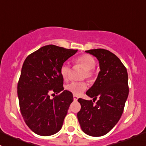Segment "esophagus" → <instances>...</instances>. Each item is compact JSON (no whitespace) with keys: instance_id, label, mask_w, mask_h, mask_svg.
Returning a JSON list of instances; mask_svg holds the SVG:
<instances>
[{"instance_id":"obj_1","label":"esophagus","mask_w":146,"mask_h":146,"mask_svg":"<svg viewBox=\"0 0 146 146\" xmlns=\"http://www.w3.org/2000/svg\"><path fill=\"white\" fill-rule=\"evenodd\" d=\"M78 99V97L77 95H73V100H74V101H77Z\"/></svg>"}]
</instances>
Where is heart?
I'll return each instance as SVG.
<instances>
[{
	"label": "heart",
	"mask_w": 146,
	"mask_h": 146,
	"mask_svg": "<svg viewBox=\"0 0 146 146\" xmlns=\"http://www.w3.org/2000/svg\"><path fill=\"white\" fill-rule=\"evenodd\" d=\"M76 64H80L85 68V70L82 72V78H92L94 76V68L95 67V60L90 54H83L80 56L75 60ZM70 66L67 63L61 65L60 68V73L65 81H68L70 79ZM88 88V84L85 81L72 82L66 86V90L73 93L74 95H80Z\"/></svg>",
	"instance_id": "heart-1"
}]
</instances>
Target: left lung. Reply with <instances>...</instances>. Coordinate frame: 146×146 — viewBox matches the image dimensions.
Here are the masks:
<instances>
[{
	"label": "left lung",
	"instance_id": "8db88e82",
	"mask_svg": "<svg viewBox=\"0 0 146 146\" xmlns=\"http://www.w3.org/2000/svg\"><path fill=\"white\" fill-rule=\"evenodd\" d=\"M85 52L98 58L100 71L86 92L93 101L78 100L81 109L77 117L84 133L99 137L110 132L121 117L129 95L128 73L120 59L108 50L97 48Z\"/></svg>",
	"mask_w": 146,
	"mask_h": 146
}]
</instances>
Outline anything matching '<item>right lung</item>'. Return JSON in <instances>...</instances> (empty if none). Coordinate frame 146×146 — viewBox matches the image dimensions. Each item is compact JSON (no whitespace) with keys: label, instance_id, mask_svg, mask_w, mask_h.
Masks as SVG:
<instances>
[{"label":"right lung","instance_id":"obj_1","mask_svg":"<svg viewBox=\"0 0 146 146\" xmlns=\"http://www.w3.org/2000/svg\"><path fill=\"white\" fill-rule=\"evenodd\" d=\"M77 51L46 45L25 60L17 83L19 104L26 124L39 136L54 135L62 127L73 97L64 90L60 68ZM51 94L57 95L51 99Z\"/></svg>","mask_w":146,"mask_h":146}]
</instances>
